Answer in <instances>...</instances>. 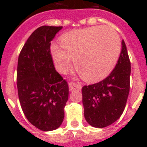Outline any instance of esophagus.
Listing matches in <instances>:
<instances>
[{"label":"esophagus","mask_w":147,"mask_h":147,"mask_svg":"<svg viewBox=\"0 0 147 147\" xmlns=\"http://www.w3.org/2000/svg\"><path fill=\"white\" fill-rule=\"evenodd\" d=\"M69 90L70 91H75V90H81L82 87H81L80 84H78L77 82H70L69 83Z\"/></svg>","instance_id":"1"}]
</instances>
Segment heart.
I'll use <instances>...</instances> for the list:
<instances>
[{
    "mask_svg": "<svg viewBox=\"0 0 147 147\" xmlns=\"http://www.w3.org/2000/svg\"><path fill=\"white\" fill-rule=\"evenodd\" d=\"M53 43L51 53L60 72L70 69L71 59L84 80L94 82L107 77L114 69L121 53V40L111 28L96 26L69 32Z\"/></svg>",
    "mask_w": 147,
    "mask_h": 147,
    "instance_id": "obj_1",
    "label": "heart"
}]
</instances>
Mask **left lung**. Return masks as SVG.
Returning a JSON list of instances; mask_svg holds the SVG:
<instances>
[{"label": "left lung", "instance_id": "left-lung-1", "mask_svg": "<svg viewBox=\"0 0 147 147\" xmlns=\"http://www.w3.org/2000/svg\"><path fill=\"white\" fill-rule=\"evenodd\" d=\"M130 62L125 42L117 63L104 80L83 86L82 103L85 120L92 127L103 128L120 118L130 92Z\"/></svg>", "mask_w": 147, "mask_h": 147}]
</instances>
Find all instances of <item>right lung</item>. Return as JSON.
Returning a JSON list of instances; mask_svg holds the SVG:
<instances>
[{"instance_id": "add662e5", "label": "right lung", "mask_w": 147, "mask_h": 147, "mask_svg": "<svg viewBox=\"0 0 147 147\" xmlns=\"http://www.w3.org/2000/svg\"><path fill=\"white\" fill-rule=\"evenodd\" d=\"M62 26H42L22 48L17 63V85L24 115L43 131L57 129L64 119L69 85L55 70L51 41Z\"/></svg>"}]
</instances>
